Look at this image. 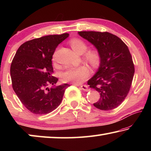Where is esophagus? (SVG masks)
I'll list each match as a JSON object with an SVG mask.
<instances>
[{
  "mask_svg": "<svg viewBox=\"0 0 151 151\" xmlns=\"http://www.w3.org/2000/svg\"><path fill=\"white\" fill-rule=\"evenodd\" d=\"M80 87L81 88L82 90H83V91H89L88 86L87 85H81Z\"/></svg>",
  "mask_w": 151,
  "mask_h": 151,
  "instance_id": "obj_1",
  "label": "esophagus"
}]
</instances>
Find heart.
<instances>
[{"label": "heart", "mask_w": 151, "mask_h": 151, "mask_svg": "<svg viewBox=\"0 0 151 151\" xmlns=\"http://www.w3.org/2000/svg\"><path fill=\"white\" fill-rule=\"evenodd\" d=\"M70 45L73 49L78 53H83L87 49V45L83 40L78 39L70 40ZM85 59L93 67H96L100 63L101 55L96 49L90 50L85 53ZM89 75V70L85 65L77 66H68L63 74V81L73 82L79 84L85 81Z\"/></svg>", "instance_id": "obj_1"}]
</instances>
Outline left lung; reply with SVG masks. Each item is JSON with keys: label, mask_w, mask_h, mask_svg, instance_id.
Returning <instances> with one entry per match:
<instances>
[{"label": "left lung", "mask_w": 151, "mask_h": 151, "mask_svg": "<svg viewBox=\"0 0 151 151\" xmlns=\"http://www.w3.org/2000/svg\"><path fill=\"white\" fill-rule=\"evenodd\" d=\"M78 34L101 55L98 70L87 83L90 88L100 93L101 98L94 106L103 111L116 108L129 93L134 73L129 48L120 38L107 32L80 31Z\"/></svg>", "instance_id": "left-lung-1"}]
</instances>
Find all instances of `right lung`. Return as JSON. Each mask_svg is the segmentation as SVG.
<instances>
[{"instance_id":"add662e5","label":"right lung","mask_w":151,"mask_h":151,"mask_svg":"<svg viewBox=\"0 0 151 151\" xmlns=\"http://www.w3.org/2000/svg\"><path fill=\"white\" fill-rule=\"evenodd\" d=\"M68 33L48 35L24 42L17 50L11 65L12 85L23 105L32 113H49L59 106L66 88L56 86L52 76V55ZM52 85L51 88L48 86Z\"/></svg>"}]
</instances>
